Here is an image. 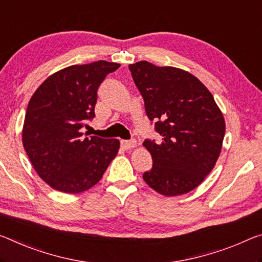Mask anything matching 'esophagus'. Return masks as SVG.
Instances as JSON below:
<instances>
[{
    "mask_svg": "<svg viewBox=\"0 0 262 262\" xmlns=\"http://www.w3.org/2000/svg\"><path fill=\"white\" fill-rule=\"evenodd\" d=\"M136 146V141L132 140V141H126L122 140L121 141V147L124 149V150H128V149H132L133 147Z\"/></svg>",
    "mask_w": 262,
    "mask_h": 262,
    "instance_id": "esophagus-1",
    "label": "esophagus"
}]
</instances>
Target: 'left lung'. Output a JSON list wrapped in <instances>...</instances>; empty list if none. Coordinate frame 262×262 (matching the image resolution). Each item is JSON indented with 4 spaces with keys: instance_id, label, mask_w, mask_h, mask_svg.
I'll use <instances>...</instances> for the list:
<instances>
[{
    "instance_id": "obj_1",
    "label": "left lung",
    "mask_w": 262,
    "mask_h": 262,
    "mask_svg": "<svg viewBox=\"0 0 262 262\" xmlns=\"http://www.w3.org/2000/svg\"><path fill=\"white\" fill-rule=\"evenodd\" d=\"M129 71L162 136L161 143L144 140L152 168L143 180L163 196L188 193L205 180L222 151V111L201 80L184 70L141 60Z\"/></svg>"
}]
</instances>
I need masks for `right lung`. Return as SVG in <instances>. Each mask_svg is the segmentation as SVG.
I'll use <instances>...</instances> for the list:
<instances>
[{"mask_svg":"<svg viewBox=\"0 0 262 262\" xmlns=\"http://www.w3.org/2000/svg\"><path fill=\"white\" fill-rule=\"evenodd\" d=\"M119 68L105 60L69 66L51 74L32 94L23 147L36 172L52 189L65 193L89 190L118 154L119 140L85 136L82 128L95 116L99 86Z\"/></svg>","mask_w":262,"mask_h":262,"instance_id":"1","label":"right lung"}]
</instances>
